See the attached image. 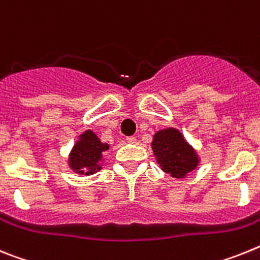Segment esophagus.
Listing matches in <instances>:
<instances>
[{
  "mask_svg": "<svg viewBox=\"0 0 260 260\" xmlns=\"http://www.w3.org/2000/svg\"><path fill=\"white\" fill-rule=\"evenodd\" d=\"M137 140H136V137L135 136H129V137H127V143H129V144H135L136 143Z\"/></svg>",
  "mask_w": 260,
  "mask_h": 260,
  "instance_id": "34e87169",
  "label": "esophagus"
}]
</instances>
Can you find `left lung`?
<instances>
[{"label":"left lung","instance_id":"obj_1","mask_svg":"<svg viewBox=\"0 0 260 260\" xmlns=\"http://www.w3.org/2000/svg\"><path fill=\"white\" fill-rule=\"evenodd\" d=\"M152 146L162 170L175 178H183L199 162L193 149L186 143L179 131L174 128L155 133Z\"/></svg>","mask_w":260,"mask_h":260}]
</instances>
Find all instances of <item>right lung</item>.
Here are the masks:
<instances>
[{
  "mask_svg": "<svg viewBox=\"0 0 260 260\" xmlns=\"http://www.w3.org/2000/svg\"><path fill=\"white\" fill-rule=\"evenodd\" d=\"M80 141H77L73 150L71 153V166L77 173L94 174L101 170V165L98 164L102 158V153L108 149L107 144H102L101 140L91 132L81 135Z\"/></svg>",
  "mask_w": 260,
  "mask_h": 260,
  "instance_id": "add662e5",
  "label": "right lung"
}]
</instances>
